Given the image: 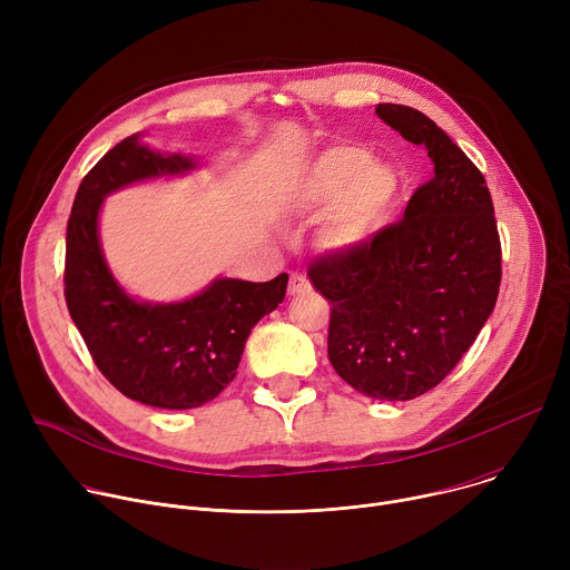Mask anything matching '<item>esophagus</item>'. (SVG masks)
<instances>
[{"instance_id":"1","label":"esophagus","mask_w":570,"mask_h":570,"mask_svg":"<svg viewBox=\"0 0 570 570\" xmlns=\"http://www.w3.org/2000/svg\"><path fill=\"white\" fill-rule=\"evenodd\" d=\"M311 291V282L306 279V275L302 273H291V279H288V295H302V293H308Z\"/></svg>"}]
</instances>
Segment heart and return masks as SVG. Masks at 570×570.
Segmentation results:
<instances>
[{
	"mask_svg": "<svg viewBox=\"0 0 570 570\" xmlns=\"http://www.w3.org/2000/svg\"><path fill=\"white\" fill-rule=\"evenodd\" d=\"M399 196L392 167L370 159L358 146H334L315 159L299 187V205H336L327 234L334 246H356L376 234L390 218Z\"/></svg>",
	"mask_w": 570,
	"mask_h": 570,
	"instance_id": "b5f03b06",
	"label": "heart"
}]
</instances>
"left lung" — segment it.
<instances>
[{"label": "left lung", "mask_w": 570, "mask_h": 570, "mask_svg": "<svg viewBox=\"0 0 570 570\" xmlns=\"http://www.w3.org/2000/svg\"><path fill=\"white\" fill-rule=\"evenodd\" d=\"M376 115L429 150L435 176L401 220L313 259L308 279L332 304L327 354L338 376L372 399L409 401L458 365L492 315L501 238L484 176L433 119L396 104Z\"/></svg>", "instance_id": "8db88e82"}]
</instances>
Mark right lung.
Returning <instances> with one entry per match:
<instances>
[{"mask_svg":"<svg viewBox=\"0 0 570 570\" xmlns=\"http://www.w3.org/2000/svg\"><path fill=\"white\" fill-rule=\"evenodd\" d=\"M191 157L159 155L137 135L110 148L80 183L65 238V302L101 374L128 399L185 411L218 396L255 324L286 295L288 275L271 282L216 279L178 304L128 297L110 275L99 246L104 198L130 183L176 176Z\"/></svg>","mask_w":570,"mask_h":570,"instance_id":"add662e5","label":"right lung"}]
</instances>
